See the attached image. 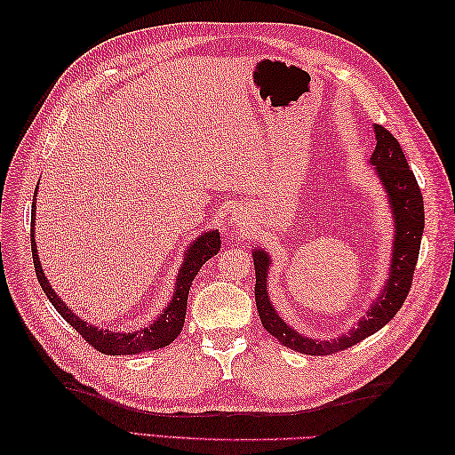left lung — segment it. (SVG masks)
<instances>
[{
	"mask_svg": "<svg viewBox=\"0 0 455 455\" xmlns=\"http://www.w3.org/2000/svg\"><path fill=\"white\" fill-rule=\"evenodd\" d=\"M377 147L371 154L370 164L375 168L377 178L381 180L385 191H387L389 205L395 217V240H393V258L389 267V279L385 283L381 295L375 299L373 305L367 308V315L352 328L347 334H342L334 340H315L293 331L287 326L282 316L275 313L274 305L267 297V269L269 258L264 250H254V269H256V307L259 321L266 331L277 338L285 347L308 355H331L354 344L362 342L363 338L371 336L387 324L391 318L399 313L404 299L411 291L414 267L420 252V238L424 230V201L422 193L404 158L399 140L393 134L375 124Z\"/></svg>",
	"mask_w": 455,
	"mask_h": 455,
	"instance_id": "1",
	"label": "left lung"
}]
</instances>
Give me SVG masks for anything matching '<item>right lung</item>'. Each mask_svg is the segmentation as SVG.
<instances>
[{
	"mask_svg": "<svg viewBox=\"0 0 455 455\" xmlns=\"http://www.w3.org/2000/svg\"><path fill=\"white\" fill-rule=\"evenodd\" d=\"M35 197H33V209H31V227H33L31 250H33L35 272H36L38 283H41L44 295L48 297V301L54 305V308L60 313L64 321L70 323L76 328V332L82 334L84 340L92 344L95 350H100L101 354H108V355H132L140 352H150L176 340L178 334L181 332L183 323H186L188 295H189L191 282L196 279L201 266L220 250L219 230H209V233H203L199 238L193 240L191 246L188 248L186 258H183V264L176 279V291H173L172 301L168 303L166 308H164V313L156 318V321L148 324L147 328H140V331H134V332H127V334L111 332V331H101L98 326L84 323L78 315H74L70 308L66 307V303L60 301V297L56 295L51 283H48V279L44 277L43 266L38 262L36 243H35V212H36Z\"/></svg>",
	"mask_w": 455,
	"mask_h": 455,
	"instance_id": "right-lung-1",
	"label": "right lung"
}]
</instances>
